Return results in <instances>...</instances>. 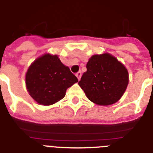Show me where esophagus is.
I'll return each mask as SVG.
<instances>
[{"label":"esophagus","mask_w":153,"mask_h":153,"mask_svg":"<svg viewBox=\"0 0 153 153\" xmlns=\"http://www.w3.org/2000/svg\"><path fill=\"white\" fill-rule=\"evenodd\" d=\"M81 76H82V73H81V71H79V72H77L76 74V76L77 77V79H79V80L80 79Z\"/></svg>","instance_id":"obj_1"}]
</instances>
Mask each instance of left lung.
I'll return each mask as SVG.
<instances>
[{
  "label": "left lung",
  "instance_id": "1",
  "mask_svg": "<svg viewBox=\"0 0 153 153\" xmlns=\"http://www.w3.org/2000/svg\"><path fill=\"white\" fill-rule=\"evenodd\" d=\"M86 69L78 84L91 102L110 105L122 97L128 85L129 74L115 57L108 53L92 55Z\"/></svg>",
  "mask_w": 153,
  "mask_h": 153
}]
</instances>
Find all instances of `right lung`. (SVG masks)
Here are the masks:
<instances>
[{"label":"right lung","mask_w":153,"mask_h":153,"mask_svg":"<svg viewBox=\"0 0 153 153\" xmlns=\"http://www.w3.org/2000/svg\"><path fill=\"white\" fill-rule=\"evenodd\" d=\"M77 82L76 76L57 54L40 56L31 64L26 74L29 96L42 105H51L61 100L67 89Z\"/></svg>","instance_id":"obj_1"}]
</instances>
